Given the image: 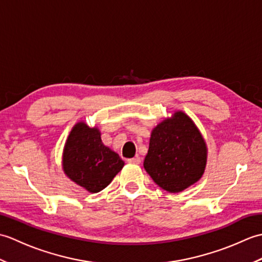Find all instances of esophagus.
Returning a JSON list of instances; mask_svg holds the SVG:
<instances>
[{"instance_id":"34e87169","label":"esophagus","mask_w":262,"mask_h":262,"mask_svg":"<svg viewBox=\"0 0 262 262\" xmlns=\"http://www.w3.org/2000/svg\"><path fill=\"white\" fill-rule=\"evenodd\" d=\"M128 163H132V164H140L141 163V158L140 157H135L133 159H128Z\"/></svg>"}]
</instances>
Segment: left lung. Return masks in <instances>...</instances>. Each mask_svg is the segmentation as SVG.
I'll list each match as a JSON object with an SVG mask.
<instances>
[{
    "label": "left lung",
    "instance_id": "1",
    "mask_svg": "<svg viewBox=\"0 0 262 262\" xmlns=\"http://www.w3.org/2000/svg\"><path fill=\"white\" fill-rule=\"evenodd\" d=\"M206 144L189 117L178 111L154 128L144 168L169 192H180L202 178Z\"/></svg>",
    "mask_w": 262,
    "mask_h": 262
}]
</instances>
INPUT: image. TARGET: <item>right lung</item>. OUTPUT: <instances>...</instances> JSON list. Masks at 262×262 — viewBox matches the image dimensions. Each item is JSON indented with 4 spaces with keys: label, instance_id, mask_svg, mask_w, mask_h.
Wrapping results in <instances>:
<instances>
[{
    "label": "right lung",
    "instance_id": "right-lung-1",
    "mask_svg": "<svg viewBox=\"0 0 262 262\" xmlns=\"http://www.w3.org/2000/svg\"><path fill=\"white\" fill-rule=\"evenodd\" d=\"M124 161L104 146L97 128L79 122L66 142L63 168L71 180L92 193L101 191L122 169Z\"/></svg>",
    "mask_w": 262,
    "mask_h": 262
}]
</instances>
